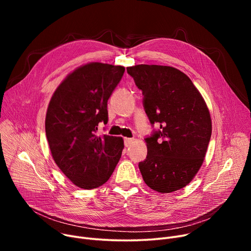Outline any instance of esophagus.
Wrapping results in <instances>:
<instances>
[{
    "mask_svg": "<svg viewBox=\"0 0 251 251\" xmlns=\"http://www.w3.org/2000/svg\"><path fill=\"white\" fill-rule=\"evenodd\" d=\"M134 141V138H124V144H125V147L126 148H128L131 143H132Z\"/></svg>",
    "mask_w": 251,
    "mask_h": 251,
    "instance_id": "obj_1",
    "label": "esophagus"
}]
</instances>
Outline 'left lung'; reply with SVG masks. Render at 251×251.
<instances>
[{"mask_svg": "<svg viewBox=\"0 0 251 251\" xmlns=\"http://www.w3.org/2000/svg\"><path fill=\"white\" fill-rule=\"evenodd\" d=\"M127 73L142 91L151 126H160L144 138L148 155L138 164L144 182L161 193L185 187L201 167L212 135L201 95L186 74L170 66L136 65Z\"/></svg>", "mask_w": 251, "mask_h": 251, "instance_id": "left-lung-1", "label": "left lung"}]
</instances>
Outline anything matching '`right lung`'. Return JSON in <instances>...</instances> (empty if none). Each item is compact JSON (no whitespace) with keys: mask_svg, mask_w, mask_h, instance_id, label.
Returning <instances> with one entry per match:
<instances>
[{"mask_svg":"<svg viewBox=\"0 0 251 251\" xmlns=\"http://www.w3.org/2000/svg\"><path fill=\"white\" fill-rule=\"evenodd\" d=\"M125 68L102 63L81 66L59 85L50 101L46 134L54 161L76 186L94 189L107 182L121 157V137L97 135L108 123V100Z\"/></svg>","mask_w":251,"mask_h":251,"instance_id":"right-lung-1","label":"right lung"}]
</instances>
